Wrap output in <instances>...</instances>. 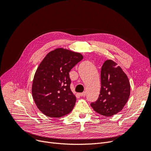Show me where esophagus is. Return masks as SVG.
I'll return each mask as SVG.
<instances>
[{"mask_svg":"<svg viewBox=\"0 0 151 151\" xmlns=\"http://www.w3.org/2000/svg\"><path fill=\"white\" fill-rule=\"evenodd\" d=\"M86 94V93L85 92V91H84V92H83V93H81L79 94V95L81 96H85Z\"/></svg>","mask_w":151,"mask_h":151,"instance_id":"esophagus-1","label":"esophagus"}]
</instances>
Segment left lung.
I'll return each instance as SVG.
<instances>
[{
	"label": "left lung",
	"mask_w": 151,
	"mask_h": 151,
	"mask_svg": "<svg viewBox=\"0 0 151 151\" xmlns=\"http://www.w3.org/2000/svg\"><path fill=\"white\" fill-rule=\"evenodd\" d=\"M101 84L99 98L91 106L100 115L111 116L122 111L128 101L130 94L129 81L116 63L107 60L101 67Z\"/></svg>",
	"instance_id": "1"
}]
</instances>
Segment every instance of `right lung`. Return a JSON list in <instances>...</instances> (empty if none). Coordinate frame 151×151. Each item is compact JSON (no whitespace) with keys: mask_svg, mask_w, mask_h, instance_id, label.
<instances>
[{"mask_svg":"<svg viewBox=\"0 0 151 151\" xmlns=\"http://www.w3.org/2000/svg\"><path fill=\"white\" fill-rule=\"evenodd\" d=\"M83 58L79 53L57 48L49 52L36 70L32 95L44 115L58 118L74 108L76 98L70 90L69 72Z\"/></svg>","mask_w":151,"mask_h":151,"instance_id":"obj_1","label":"right lung"}]
</instances>
